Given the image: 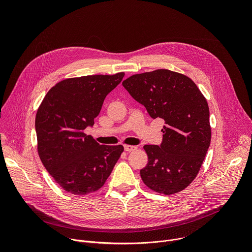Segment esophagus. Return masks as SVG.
I'll use <instances>...</instances> for the list:
<instances>
[{
    "label": "esophagus",
    "mask_w": 252,
    "mask_h": 252,
    "mask_svg": "<svg viewBox=\"0 0 252 252\" xmlns=\"http://www.w3.org/2000/svg\"><path fill=\"white\" fill-rule=\"evenodd\" d=\"M125 151L126 152H133V151H135L136 150V147H134V146H129V145H125Z\"/></svg>",
    "instance_id": "1"
}]
</instances>
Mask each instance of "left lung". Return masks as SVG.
Listing matches in <instances>:
<instances>
[{"instance_id":"1","label":"left lung","mask_w":252,"mask_h":252,"mask_svg":"<svg viewBox=\"0 0 252 252\" xmlns=\"http://www.w3.org/2000/svg\"><path fill=\"white\" fill-rule=\"evenodd\" d=\"M153 119L165 122L160 146L147 145L143 184L165 195L187 189L196 177L210 145L206 98L189 77L165 68L133 75L123 82Z\"/></svg>"}]
</instances>
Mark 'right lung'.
<instances>
[{
    "label": "right lung",
    "instance_id": "right-lung-1",
    "mask_svg": "<svg viewBox=\"0 0 252 252\" xmlns=\"http://www.w3.org/2000/svg\"><path fill=\"white\" fill-rule=\"evenodd\" d=\"M125 73L70 78L54 86L35 115L39 157L65 191L86 195L98 190L124 152L99 145L85 129L94 126L107 94Z\"/></svg>",
    "mask_w": 252,
    "mask_h": 252
}]
</instances>
